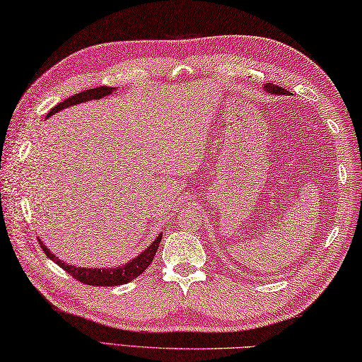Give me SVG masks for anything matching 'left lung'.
Here are the masks:
<instances>
[{"mask_svg": "<svg viewBox=\"0 0 362 362\" xmlns=\"http://www.w3.org/2000/svg\"><path fill=\"white\" fill-rule=\"evenodd\" d=\"M264 88H265V90H267L269 93H274V95H289V92H287L286 88H283V87H278L276 84H272V83L265 84V86H264Z\"/></svg>", "mask_w": 362, "mask_h": 362, "instance_id": "8db88e82", "label": "left lung"}]
</instances>
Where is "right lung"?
<instances>
[{
  "label": "right lung",
  "mask_w": 362,
  "mask_h": 362,
  "mask_svg": "<svg viewBox=\"0 0 362 362\" xmlns=\"http://www.w3.org/2000/svg\"><path fill=\"white\" fill-rule=\"evenodd\" d=\"M114 90H115V87L101 86L97 88H88V90L73 95V97L61 101L59 105H56L53 109H51L47 115V119L65 107L81 105V103H84V101L100 100L103 97H107V95H110ZM160 239H162V234H159L158 238L153 240L151 245L146 250H144V252L140 253L137 257H134V259L127 262L124 265H120V267H117V269H114V267L112 269H86V267H76V265H71V264H65L59 259V257H56L54 253H51L49 250L43 245V242L40 239H39V243L49 259L54 261L57 265H61V267L67 272L70 276L75 278L76 281L83 283V284H88V286H120V284H127V283L132 281V279L137 278L139 275H142L144 272L148 269V265L154 259V255H156V252H158Z\"/></svg>",
  "instance_id": "add662e5"
}]
</instances>
